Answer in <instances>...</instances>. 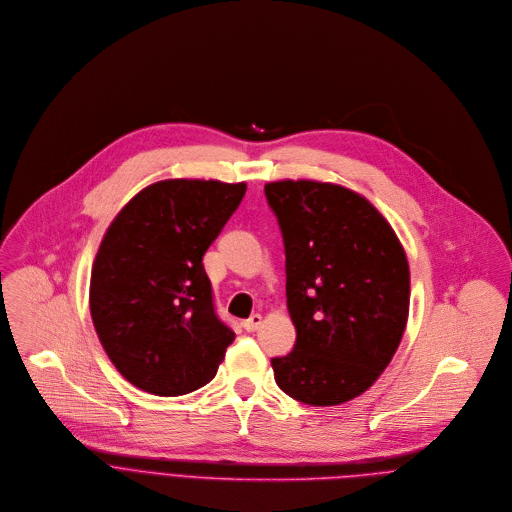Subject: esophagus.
I'll return each instance as SVG.
<instances>
[{
  "instance_id": "obj_1",
  "label": "esophagus",
  "mask_w": 512,
  "mask_h": 512,
  "mask_svg": "<svg viewBox=\"0 0 512 512\" xmlns=\"http://www.w3.org/2000/svg\"><path fill=\"white\" fill-rule=\"evenodd\" d=\"M262 325V315H252L250 319H246L244 321V329L248 331V333H254V331H258V327Z\"/></svg>"
}]
</instances>
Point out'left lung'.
Here are the masks:
<instances>
[{
	"instance_id": "left-lung-1",
	"label": "left lung",
	"mask_w": 512,
	"mask_h": 512,
	"mask_svg": "<svg viewBox=\"0 0 512 512\" xmlns=\"http://www.w3.org/2000/svg\"><path fill=\"white\" fill-rule=\"evenodd\" d=\"M286 256L294 349L272 359L278 387L306 405H339L389 365L410 313V266L385 218L333 183L264 185Z\"/></svg>"
}]
</instances>
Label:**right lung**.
<instances>
[{
  "instance_id": "1",
  "label": "right lung",
  "mask_w": 512,
  "mask_h": 512,
  "mask_svg": "<svg viewBox=\"0 0 512 512\" xmlns=\"http://www.w3.org/2000/svg\"><path fill=\"white\" fill-rule=\"evenodd\" d=\"M244 193L246 183L159 181L102 238L90 315L109 359L135 387L175 397L216 375L236 335L216 313L201 260Z\"/></svg>"
}]
</instances>
